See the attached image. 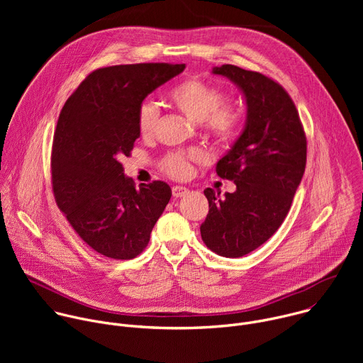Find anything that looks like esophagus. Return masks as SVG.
Wrapping results in <instances>:
<instances>
[{
    "label": "esophagus",
    "instance_id": "esophagus-1",
    "mask_svg": "<svg viewBox=\"0 0 363 363\" xmlns=\"http://www.w3.org/2000/svg\"><path fill=\"white\" fill-rule=\"evenodd\" d=\"M186 192H188V189H186L185 186H179V185L172 186V195H174L175 198H181V196H184Z\"/></svg>",
    "mask_w": 363,
    "mask_h": 363
}]
</instances>
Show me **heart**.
I'll return each instance as SVG.
<instances>
[{"label": "heart", "mask_w": 363, "mask_h": 363, "mask_svg": "<svg viewBox=\"0 0 363 363\" xmlns=\"http://www.w3.org/2000/svg\"><path fill=\"white\" fill-rule=\"evenodd\" d=\"M168 97L172 105L185 116L201 122L210 136L220 142L231 140L241 125V115L237 109L227 106L225 91L211 82L199 77H189L177 83ZM160 123V109L153 101L145 100L138 106L136 125L143 138H149ZM199 158L196 150H171L161 160L164 172L174 178L191 175V161Z\"/></svg>", "instance_id": "1"}]
</instances>
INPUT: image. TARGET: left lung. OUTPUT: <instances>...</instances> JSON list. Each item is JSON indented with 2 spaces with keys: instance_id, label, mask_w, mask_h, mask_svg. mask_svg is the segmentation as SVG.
<instances>
[{
  "instance_id": "1",
  "label": "left lung",
  "mask_w": 363,
  "mask_h": 363,
  "mask_svg": "<svg viewBox=\"0 0 363 363\" xmlns=\"http://www.w3.org/2000/svg\"><path fill=\"white\" fill-rule=\"evenodd\" d=\"M242 91L247 122L217 164V175L237 189L220 198L203 191L210 211L201 224L205 245L218 255L242 257L264 244L283 224L303 178L307 140L289 93L273 79L233 65L214 67Z\"/></svg>"
}]
</instances>
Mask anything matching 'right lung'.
Returning <instances> with one entry per match:
<instances>
[{
    "label": "right lung",
    "instance_id": "1",
    "mask_svg": "<svg viewBox=\"0 0 363 363\" xmlns=\"http://www.w3.org/2000/svg\"><path fill=\"white\" fill-rule=\"evenodd\" d=\"M184 69L169 63L97 69L60 112L51 149L56 202L79 237L113 260H130L145 250L171 199V186L164 181L136 189L121 160L130 157L140 136L138 106Z\"/></svg>",
    "mask_w": 363,
    "mask_h": 363
}]
</instances>
